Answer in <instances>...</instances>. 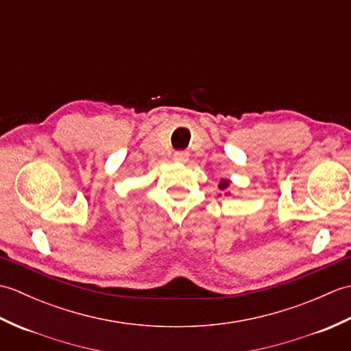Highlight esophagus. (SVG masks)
<instances>
[{
    "label": "esophagus",
    "mask_w": 351,
    "mask_h": 351,
    "mask_svg": "<svg viewBox=\"0 0 351 351\" xmlns=\"http://www.w3.org/2000/svg\"><path fill=\"white\" fill-rule=\"evenodd\" d=\"M190 158V154L187 151H178L173 154V160L176 162H187Z\"/></svg>",
    "instance_id": "obj_1"
}]
</instances>
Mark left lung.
I'll use <instances>...</instances> for the list:
<instances>
[{"instance_id": "1", "label": "left lung", "mask_w": 351, "mask_h": 351, "mask_svg": "<svg viewBox=\"0 0 351 351\" xmlns=\"http://www.w3.org/2000/svg\"><path fill=\"white\" fill-rule=\"evenodd\" d=\"M229 184H230V182H229L228 180H221L220 184H219V189H220L221 191H226V190L229 189ZM226 195H228V193H226Z\"/></svg>"}]
</instances>
